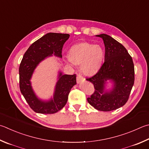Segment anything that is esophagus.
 <instances>
[{
    "label": "esophagus",
    "instance_id": "esophagus-1",
    "mask_svg": "<svg viewBox=\"0 0 149 149\" xmlns=\"http://www.w3.org/2000/svg\"><path fill=\"white\" fill-rule=\"evenodd\" d=\"M85 81V78H84L81 75H77V83H80L81 82L84 81Z\"/></svg>",
    "mask_w": 149,
    "mask_h": 149
}]
</instances>
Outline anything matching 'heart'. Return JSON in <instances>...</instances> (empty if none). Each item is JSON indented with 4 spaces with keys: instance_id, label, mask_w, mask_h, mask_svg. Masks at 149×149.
Here are the masks:
<instances>
[{
    "instance_id": "1",
    "label": "heart",
    "mask_w": 149,
    "mask_h": 149,
    "mask_svg": "<svg viewBox=\"0 0 149 149\" xmlns=\"http://www.w3.org/2000/svg\"><path fill=\"white\" fill-rule=\"evenodd\" d=\"M104 55V50L100 45L82 42L70 49L68 61L76 65H81L84 74L90 75L99 70Z\"/></svg>"
}]
</instances>
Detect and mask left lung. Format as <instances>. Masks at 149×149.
Here are the masks:
<instances>
[{"instance_id":"left-lung-1","label":"left lung","mask_w":149,"mask_h":149,"mask_svg":"<svg viewBox=\"0 0 149 149\" xmlns=\"http://www.w3.org/2000/svg\"><path fill=\"white\" fill-rule=\"evenodd\" d=\"M96 36L104 40L105 60L96 74L86 79L95 89L87 101L97 110L111 111L123 106L128 100L135 80L134 65L132 56L120 43L107 34ZM107 80L114 83V87L109 93L104 92Z\"/></svg>"}]
</instances>
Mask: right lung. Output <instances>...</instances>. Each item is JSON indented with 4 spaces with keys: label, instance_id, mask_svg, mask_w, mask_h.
<instances>
[{
    "label": "right lung",
    "instance_id": "1",
    "mask_svg": "<svg viewBox=\"0 0 149 149\" xmlns=\"http://www.w3.org/2000/svg\"><path fill=\"white\" fill-rule=\"evenodd\" d=\"M69 36L68 34L49 32L34 42L24 54L19 69V88L30 107L36 113L53 114L63 109L71 88L76 84V75H63L60 72L53 99L43 102L34 94L30 81L34 70L40 62L53 54L62 57L63 45Z\"/></svg>",
    "mask_w": 149,
    "mask_h": 149
}]
</instances>
